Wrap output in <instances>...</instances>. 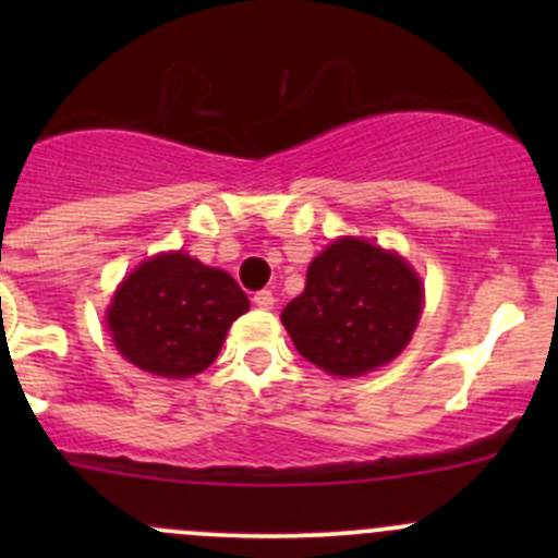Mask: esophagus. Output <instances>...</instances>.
<instances>
[{
	"label": "esophagus",
	"instance_id": "34e87169",
	"mask_svg": "<svg viewBox=\"0 0 558 558\" xmlns=\"http://www.w3.org/2000/svg\"><path fill=\"white\" fill-rule=\"evenodd\" d=\"M253 305L256 307H262V311H269V307L275 305V296H272V291H256V294H253Z\"/></svg>",
	"mask_w": 558,
	"mask_h": 558
}]
</instances>
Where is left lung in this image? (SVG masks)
I'll use <instances>...</instances> for the list:
<instances>
[{
	"label": "left lung",
	"instance_id": "left-lung-1",
	"mask_svg": "<svg viewBox=\"0 0 558 558\" xmlns=\"http://www.w3.org/2000/svg\"><path fill=\"white\" fill-rule=\"evenodd\" d=\"M421 302L418 278L402 258L345 238L313 258L305 291L280 318L307 362L351 378L402 353Z\"/></svg>",
	"mask_w": 558,
	"mask_h": 558
}]
</instances>
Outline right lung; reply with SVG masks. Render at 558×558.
<instances>
[{"label":"right lung","instance_id":"right-lung-1","mask_svg":"<svg viewBox=\"0 0 558 558\" xmlns=\"http://www.w3.org/2000/svg\"><path fill=\"white\" fill-rule=\"evenodd\" d=\"M251 302L223 269L185 253L140 264L107 311L121 356L161 378H191L216 362L221 342Z\"/></svg>","mask_w":558,"mask_h":558}]
</instances>
